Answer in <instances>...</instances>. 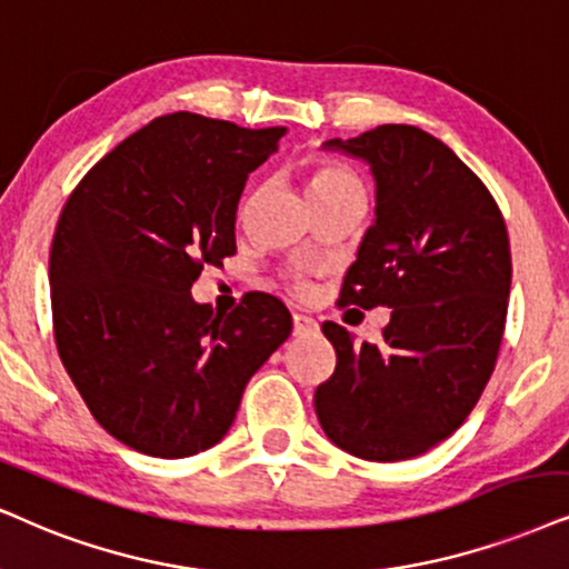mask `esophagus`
I'll list each match as a JSON object with an SVG mask.
<instances>
[{"instance_id":"34e87169","label":"esophagus","mask_w":569,"mask_h":569,"mask_svg":"<svg viewBox=\"0 0 569 569\" xmlns=\"http://www.w3.org/2000/svg\"><path fill=\"white\" fill-rule=\"evenodd\" d=\"M318 330V322L312 318H307V315H293V336H307V333H315Z\"/></svg>"}]
</instances>
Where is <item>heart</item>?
I'll return each instance as SVG.
<instances>
[{
  "instance_id": "1",
  "label": "heart",
  "mask_w": 569,
  "mask_h": 569,
  "mask_svg": "<svg viewBox=\"0 0 569 569\" xmlns=\"http://www.w3.org/2000/svg\"><path fill=\"white\" fill-rule=\"evenodd\" d=\"M338 191H362V183H359L349 170L338 168V164H330V162H320L318 168L309 172V181H307L309 199L326 197V193H338Z\"/></svg>"
}]
</instances>
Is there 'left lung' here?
<instances>
[{
	"label": "left lung",
	"instance_id": "8db88e82",
	"mask_svg": "<svg viewBox=\"0 0 569 569\" xmlns=\"http://www.w3.org/2000/svg\"><path fill=\"white\" fill-rule=\"evenodd\" d=\"M322 149L362 160L376 181V220L341 305L393 312L380 343L322 322L336 370L315 391V412L349 455L412 459L462 426L493 372L512 286L505 218L476 172L415 126Z\"/></svg>",
	"mask_w": 569,
	"mask_h": 569
}]
</instances>
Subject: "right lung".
Masks as SVG:
<instances>
[{"label":"right lung","mask_w":569,"mask_h":569,"mask_svg":"<svg viewBox=\"0 0 569 569\" xmlns=\"http://www.w3.org/2000/svg\"><path fill=\"white\" fill-rule=\"evenodd\" d=\"M283 133L162 114L93 164L60 214L57 351L99 426L141 455L218 443L249 378L291 333L270 293H247L228 315L191 297L201 268L236 251L243 186Z\"/></svg>","instance_id":"1"}]
</instances>
